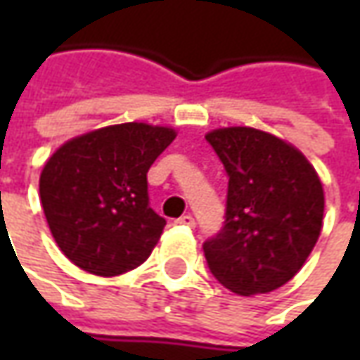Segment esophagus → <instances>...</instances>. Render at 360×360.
I'll return each instance as SVG.
<instances>
[{"mask_svg":"<svg viewBox=\"0 0 360 360\" xmlns=\"http://www.w3.org/2000/svg\"><path fill=\"white\" fill-rule=\"evenodd\" d=\"M176 224H180V226H194L196 222H194V218L190 214L180 216V218H176Z\"/></svg>","mask_w":360,"mask_h":360,"instance_id":"esophagus-1","label":"esophagus"}]
</instances>
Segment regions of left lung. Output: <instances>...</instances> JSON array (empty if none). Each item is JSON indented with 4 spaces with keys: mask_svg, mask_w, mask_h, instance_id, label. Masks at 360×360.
<instances>
[{
    "mask_svg": "<svg viewBox=\"0 0 360 360\" xmlns=\"http://www.w3.org/2000/svg\"><path fill=\"white\" fill-rule=\"evenodd\" d=\"M206 140L229 174L224 226L202 244L208 269L242 297L276 290L321 236V178L302 152L269 131L234 126Z\"/></svg>",
    "mask_w": 360,
    "mask_h": 360,
    "instance_id": "obj_1",
    "label": "left lung"
}]
</instances>
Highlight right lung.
Returning <instances> with one entry per match:
<instances>
[{
	"label": "right lung",
	"mask_w": 360,
	"mask_h": 360,
	"mask_svg": "<svg viewBox=\"0 0 360 360\" xmlns=\"http://www.w3.org/2000/svg\"><path fill=\"white\" fill-rule=\"evenodd\" d=\"M176 131L142 122L116 124L65 142L46 162L39 198L60 250L96 276L136 269L166 220L150 208L146 174Z\"/></svg>",
	"instance_id": "add662e5"
}]
</instances>
